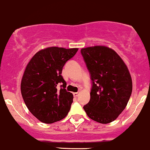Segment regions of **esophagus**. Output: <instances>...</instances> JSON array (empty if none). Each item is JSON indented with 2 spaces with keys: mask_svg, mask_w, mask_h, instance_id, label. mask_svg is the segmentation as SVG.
Instances as JSON below:
<instances>
[{
  "mask_svg": "<svg viewBox=\"0 0 150 150\" xmlns=\"http://www.w3.org/2000/svg\"><path fill=\"white\" fill-rule=\"evenodd\" d=\"M78 95H79V93H73V95H74V97H78Z\"/></svg>",
  "mask_w": 150,
  "mask_h": 150,
  "instance_id": "1",
  "label": "esophagus"
}]
</instances>
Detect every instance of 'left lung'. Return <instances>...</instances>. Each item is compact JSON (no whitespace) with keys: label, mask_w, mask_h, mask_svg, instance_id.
<instances>
[{"label":"left lung","mask_w":150,"mask_h":150,"mask_svg":"<svg viewBox=\"0 0 150 150\" xmlns=\"http://www.w3.org/2000/svg\"><path fill=\"white\" fill-rule=\"evenodd\" d=\"M81 54L93 82L90 100L84 110L94 121L112 122L125 110L131 96L129 70L120 56L106 46L84 47Z\"/></svg>","instance_id":"8db88e82"}]
</instances>
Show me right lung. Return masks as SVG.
Returning <instances> with one entry per match:
<instances>
[{
  "mask_svg": "<svg viewBox=\"0 0 150 150\" xmlns=\"http://www.w3.org/2000/svg\"><path fill=\"white\" fill-rule=\"evenodd\" d=\"M78 48L48 47L39 50L25 67L21 84L23 99L28 109L38 120L46 124L67 116L73 95L65 89L62 67ZM62 83V88L57 85Z\"/></svg>",
  "mask_w": 150,
  "mask_h": 150,
  "instance_id": "add662e5",
  "label": "right lung"
}]
</instances>
